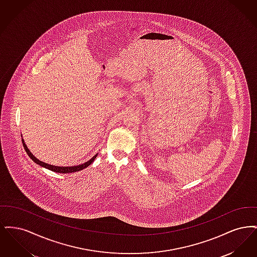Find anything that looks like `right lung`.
I'll return each instance as SVG.
<instances>
[{"label": "right lung", "mask_w": 257, "mask_h": 257, "mask_svg": "<svg viewBox=\"0 0 257 257\" xmlns=\"http://www.w3.org/2000/svg\"><path fill=\"white\" fill-rule=\"evenodd\" d=\"M22 143H23V146H24L25 150H26L27 154L29 155V157L33 160L35 163H37V165H39V166H41V167H43V168H45V169H48L50 171L59 172V173H71V172L82 171V170L87 168V167L94 161V159L97 157V154H96V155H94L91 159L88 160L86 163H84V164H82V165H79V166H73V167H57V166H53V165H49V164H46V163H44V162L39 161V160L36 158V157L31 153V151L28 149V147L26 146L23 139H22Z\"/></svg>", "instance_id": "obj_1"}]
</instances>
